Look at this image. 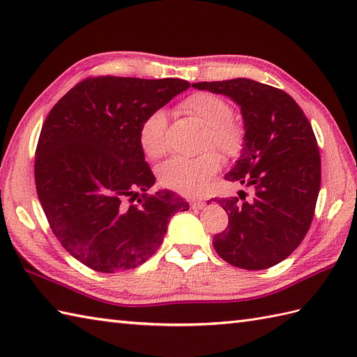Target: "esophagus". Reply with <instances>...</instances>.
I'll use <instances>...</instances> for the list:
<instances>
[{"label":"esophagus","instance_id":"esophagus-1","mask_svg":"<svg viewBox=\"0 0 357 357\" xmlns=\"http://www.w3.org/2000/svg\"><path fill=\"white\" fill-rule=\"evenodd\" d=\"M190 206H192V208H196V210H201V208H204V207H206V202H204V201H192V204H190Z\"/></svg>","mask_w":357,"mask_h":357}]
</instances>
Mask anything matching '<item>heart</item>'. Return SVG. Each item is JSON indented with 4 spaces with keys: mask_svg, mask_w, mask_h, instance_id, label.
Listing matches in <instances>:
<instances>
[{
    "mask_svg": "<svg viewBox=\"0 0 357 357\" xmlns=\"http://www.w3.org/2000/svg\"><path fill=\"white\" fill-rule=\"evenodd\" d=\"M179 109L187 116L207 127L204 149L216 147L227 158L241 153L245 141L244 126L231 118V105L222 96L208 92L193 93L181 102ZM165 113L162 110L151 112L139 128V142L144 153L150 158L162 156L165 151ZM221 155L216 150H208L196 158H172L159 169V183L178 193L199 195L221 169Z\"/></svg>",
    "mask_w": 357,
    "mask_h": 357,
    "instance_id": "obj_1",
    "label": "heart"
}]
</instances>
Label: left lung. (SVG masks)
<instances>
[{
    "label": "left lung",
    "instance_id": "obj_1",
    "mask_svg": "<svg viewBox=\"0 0 357 357\" xmlns=\"http://www.w3.org/2000/svg\"><path fill=\"white\" fill-rule=\"evenodd\" d=\"M229 96L241 107L245 141L225 174L253 190L215 201L229 215V227L215 234L224 261L245 270H264L284 261L305 238L321 188V156L312 124L284 90L247 78L192 84Z\"/></svg>",
    "mask_w": 357,
    "mask_h": 357
}]
</instances>
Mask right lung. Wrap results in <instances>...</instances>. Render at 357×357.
Instances as JSON below:
<instances>
[{
	"label": "right lung",
	"mask_w": 357,
	"mask_h": 357,
	"mask_svg": "<svg viewBox=\"0 0 357 357\" xmlns=\"http://www.w3.org/2000/svg\"><path fill=\"white\" fill-rule=\"evenodd\" d=\"M188 87L178 78H87L45 118L35 153L38 198L56 239L89 268L138 267L161 245L169 219L188 210L170 190L127 204L155 184L142 121Z\"/></svg>",
	"instance_id": "right-lung-1"
}]
</instances>
